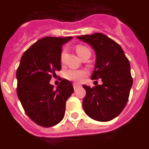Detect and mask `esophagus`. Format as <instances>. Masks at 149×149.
Listing matches in <instances>:
<instances>
[{"instance_id":"obj_1","label":"esophagus","mask_w":149,"mask_h":149,"mask_svg":"<svg viewBox=\"0 0 149 149\" xmlns=\"http://www.w3.org/2000/svg\"><path fill=\"white\" fill-rule=\"evenodd\" d=\"M80 87V85L76 84V83H73V88H74V90H77V88Z\"/></svg>"}]
</instances>
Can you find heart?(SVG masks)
Returning a JSON list of instances; mask_svg holds the SVG:
<instances>
[{
	"label": "heart",
	"instance_id": "b5f03b06",
	"mask_svg": "<svg viewBox=\"0 0 149 149\" xmlns=\"http://www.w3.org/2000/svg\"><path fill=\"white\" fill-rule=\"evenodd\" d=\"M76 50H77V54H78V55L80 57L86 51H89L88 48H87L86 47L82 45L77 46ZM66 53H67V50L66 49H63V51H62V52H61V62H63V60H64ZM86 74H87V72L85 70H76V69H70V70H67L64 72V77L70 81H72V82H79L82 80L83 77H84Z\"/></svg>",
	"mask_w": 149,
	"mask_h": 149
}]
</instances>
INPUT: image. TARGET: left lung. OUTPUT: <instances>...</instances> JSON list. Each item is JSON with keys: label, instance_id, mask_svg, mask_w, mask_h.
I'll return each mask as SVG.
<instances>
[{"label": "left lung", "instance_id": "obj_1", "mask_svg": "<svg viewBox=\"0 0 149 149\" xmlns=\"http://www.w3.org/2000/svg\"><path fill=\"white\" fill-rule=\"evenodd\" d=\"M77 38L95 50L96 61L91 79L102 81V85L93 88L82 86L86 91L83 110L95 120H111L122 112L128 102L132 85L130 61L122 47L105 35L95 33Z\"/></svg>", "mask_w": 149, "mask_h": 149}]
</instances>
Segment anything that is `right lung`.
<instances>
[{
	"label": "right lung",
	"mask_w": 149,
	"mask_h": 149,
	"mask_svg": "<svg viewBox=\"0 0 149 149\" xmlns=\"http://www.w3.org/2000/svg\"><path fill=\"white\" fill-rule=\"evenodd\" d=\"M72 38L45 37L21 57L17 70V95L28 117L41 127H53L63 120L66 102L74 91L66 79H61L56 89L50 84L52 75L61 69L62 46Z\"/></svg>",
	"instance_id": "right-lung-1"
}]
</instances>
